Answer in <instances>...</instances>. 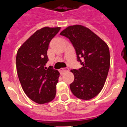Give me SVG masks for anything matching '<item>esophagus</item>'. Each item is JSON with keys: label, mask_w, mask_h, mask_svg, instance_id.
I'll use <instances>...</instances> for the list:
<instances>
[{"label": "esophagus", "mask_w": 127, "mask_h": 127, "mask_svg": "<svg viewBox=\"0 0 127 127\" xmlns=\"http://www.w3.org/2000/svg\"><path fill=\"white\" fill-rule=\"evenodd\" d=\"M68 70V68H63L60 69V72L61 73V74H63L64 72H66V71Z\"/></svg>", "instance_id": "1"}]
</instances>
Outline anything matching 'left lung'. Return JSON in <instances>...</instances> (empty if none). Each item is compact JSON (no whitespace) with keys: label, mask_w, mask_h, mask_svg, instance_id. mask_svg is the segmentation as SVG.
Segmentation results:
<instances>
[{"label":"left lung","mask_w":127,"mask_h":127,"mask_svg":"<svg viewBox=\"0 0 127 127\" xmlns=\"http://www.w3.org/2000/svg\"><path fill=\"white\" fill-rule=\"evenodd\" d=\"M60 34L70 40L78 61L82 65L78 70H71L74 76L70 85L71 91L80 99L95 97L102 89L110 69L108 45L89 29L80 25L68 27Z\"/></svg>","instance_id":"left-lung-1"}]
</instances>
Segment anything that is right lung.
I'll use <instances>...</instances> for the list:
<instances>
[{
  "label": "right lung",
  "mask_w": 127,
  "mask_h": 127,
  "mask_svg": "<svg viewBox=\"0 0 127 127\" xmlns=\"http://www.w3.org/2000/svg\"><path fill=\"white\" fill-rule=\"evenodd\" d=\"M61 27L42 28L35 32L18 49L16 68L21 85L30 99L45 104L53 100L59 72L53 67L46 68L49 44Z\"/></svg>",
  "instance_id": "right-lung-1"
}]
</instances>
